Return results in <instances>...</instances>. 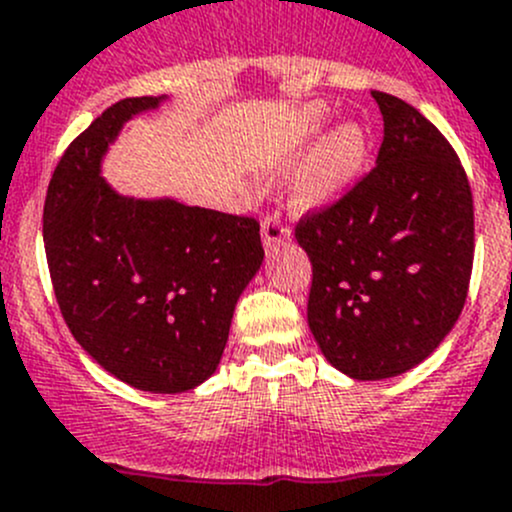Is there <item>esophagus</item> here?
<instances>
[{
	"label": "esophagus",
	"mask_w": 512,
	"mask_h": 512,
	"mask_svg": "<svg viewBox=\"0 0 512 512\" xmlns=\"http://www.w3.org/2000/svg\"><path fill=\"white\" fill-rule=\"evenodd\" d=\"M261 239H263V246H266V251H276L291 241V231L283 226L281 216L268 214L261 224Z\"/></svg>",
	"instance_id": "34e87169"
}]
</instances>
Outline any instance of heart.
Wrapping results in <instances>:
<instances>
[{
	"label": "heart",
	"instance_id": "heart-1",
	"mask_svg": "<svg viewBox=\"0 0 512 512\" xmlns=\"http://www.w3.org/2000/svg\"><path fill=\"white\" fill-rule=\"evenodd\" d=\"M321 111H311V126L321 124ZM371 164V136L358 121H346L328 131L308 154L291 181V206L296 211H318L336 204Z\"/></svg>",
	"mask_w": 512,
	"mask_h": 512
}]
</instances>
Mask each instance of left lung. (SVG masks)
<instances>
[{
  "label": "left lung",
  "instance_id": "1",
  "mask_svg": "<svg viewBox=\"0 0 512 512\" xmlns=\"http://www.w3.org/2000/svg\"><path fill=\"white\" fill-rule=\"evenodd\" d=\"M371 94L383 114L376 166L296 226L313 266L308 328L356 381L426 361L458 321L473 271V194L458 154L411 104Z\"/></svg>",
  "mask_w": 512,
  "mask_h": 512
}]
</instances>
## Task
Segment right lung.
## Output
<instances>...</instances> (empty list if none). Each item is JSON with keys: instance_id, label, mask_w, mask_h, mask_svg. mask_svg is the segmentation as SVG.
Returning a JSON list of instances; mask_svg holds the SVG:
<instances>
[{"instance_id": "1", "label": "right lung", "mask_w": 512, "mask_h": 512, "mask_svg": "<svg viewBox=\"0 0 512 512\" xmlns=\"http://www.w3.org/2000/svg\"><path fill=\"white\" fill-rule=\"evenodd\" d=\"M161 101H116L69 144L44 201V249L79 346L139 391L184 393L219 368L263 246L249 216L134 199L106 184L109 146L126 121Z\"/></svg>"}]
</instances>
